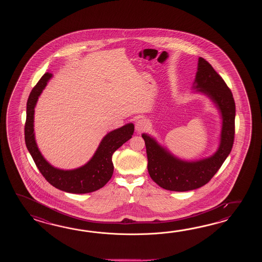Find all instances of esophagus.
Wrapping results in <instances>:
<instances>
[{"mask_svg":"<svg viewBox=\"0 0 262 262\" xmlns=\"http://www.w3.org/2000/svg\"><path fill=\"white\" fill-rule=\"evenodd\" d=\"M147 125H148V123L145 119H139L136 123V131L138 133H141L144 131L145 129L147 128Z\"/></svg>","mask_w":262,"mask_h":262,"instance_id":"obj_1","label":"esophagus"}]
</instances>
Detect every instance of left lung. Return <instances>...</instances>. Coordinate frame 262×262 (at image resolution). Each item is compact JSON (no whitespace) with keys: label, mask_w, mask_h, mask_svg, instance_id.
<instances>
[{"label":"left lung","mask_w":262,"mask_h":262,"mask_svg":"<svg viewBox=\"0 0 262 262\" xmlns=\"http://www.w3.org/2000/svg\"><path fill=\"white\" fill-rule=\"evenodd\" d=\"M193 88L211 99L222 119L220 142L212 156L195 161L183 160L150 135H141L146 145L150 178L160 187L169 191L184 192L205 185L217 172L233 146L236 112L233 95L224 79L201 57L198 61Z\"/></svg>","instance_id":"1"}]
</instances>
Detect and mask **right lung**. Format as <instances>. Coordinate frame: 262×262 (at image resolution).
Returning a JSON list of instances; mask_svg holds the SVG:
<instances>
[{"label": "right lung", "mask_w": 262, "mask_h": 262, "mask_svg": "<svg viewBox=\"0 0 262 262\" xmlns=\"http://www.w3.org/2000/svg\"><path fill=\"white\" fill-rule=\"evenodd\" d=\"M51 78L52 74H44L29 95L24 128L26 147L41 174L56 188L73 194H86L100 189L111 180L113 174L112 155L132 138L134 124L127 123L106 134L101 140L95 155L83 166L67 170L53 167L40 152L34 138V107Z\"/></svg>", "instance_id": "obj_1"}]
</instances>
